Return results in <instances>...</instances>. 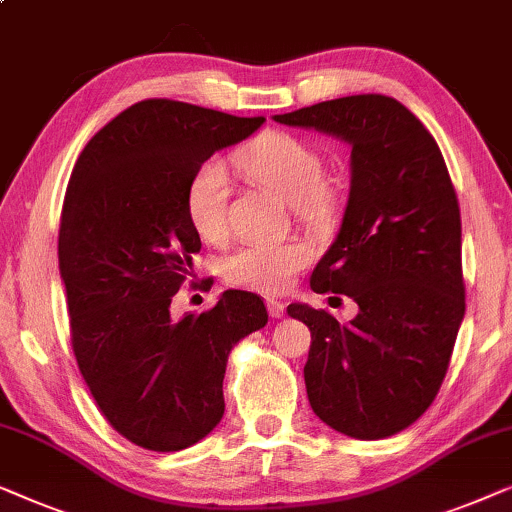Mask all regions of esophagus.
<instances>
[{"label": "esophagus", "mask_w": 512, "mask_h": 512, "mask_svg": "<svg viewBox=\"0 0 512 512\" xmlns=\"http://www.w3.org/2000/svg\"><path fill=\"white\" fill-rule=\"evenodd\" d=\"M266 308H269V315H271L273 320L283 318V315H285V304H283V301L269 299V301H266Z\"/></svg>", "instance_id": "esophagus-1"}]
</instances>
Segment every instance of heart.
Masks as SVG:
<instances>
[{
    "label": "heart",
    "mask_w": 512,
    "mask_h": 512,
    "mask_svg": "<svg viewBox=\"0 0 512 512\" xmlns=\"http://www.w3.org/2000/svg\"><path fill=\"white\" fill-rule=\"evenodd\" d=\"M239 167L257 183L269 187L299 213H320L327 204L322 185V160L318 150L285 132H266L236 155ZM227 169L218 157L201 162L185 187V213L201 239H220L225 229ZM304 243H253L229 255L222 273L229 283L257 292H283L292 278L308 264Z\"/></svg>",
    "instance_id": "b5f03b06"
}]
</instances>
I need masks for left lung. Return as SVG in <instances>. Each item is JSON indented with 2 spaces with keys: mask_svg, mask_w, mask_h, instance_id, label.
Instances as JSON below:
<instances>
[{
  "mask_svg": "<svg viewBox=\"0 0 512 512\" xmlns=\"http://www.w3.org/2000/svg\"><path fill=\"white\" fill-rule=\"evenodd\" d=\"M348 143L350 194L313 292L357 304L348 325L308 304L287 315L311 329L304 366L313 413L378 441L436 399L464 320L462 218L441 150L397 99L352 95L273 115Z\"/></svg>",
  "mask_w": 512,
  "mask_h": 512,
  "instance_id": "8db88e82",
  "label": "left lung"
}]
</instances>
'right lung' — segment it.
<instances>
[{
    "label": "right lung",
    "instance_id": "1",
    "mask_svg": "<svg viewBox=\"0 0 512 512\" xmlns=\"http://www.w3.org/2000/svg\"><path fill=\"white\" fill-rule=\"evenodd\" d=\"M262 122L146 99L99 129L71 174L57 241L71 345L106 420L146 450H185L218 427L229 352L269 322L243 290L201 315L169 313L201 250L187 181Z\"/></svg>",
    "mask_w": 512,
    "mask_h": 512
}]
</instances>
